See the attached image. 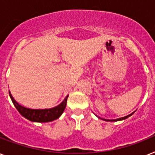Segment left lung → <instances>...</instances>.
<instances>
[{"label": "left lung", "mask_w": 155, "mask_h": 155, "mask_svg": "<svg viewBox=\"0 0 155 155\" xmlns=\"http://www.w3.org/2000/svg\"><path fill=\"white\" fill-rule=\"evenodd\" d=\"M134 114V113H130V114H129V115L125 116V117H120V118H117V119H111V120H109V119H103V120H107V121H117V120H124V119H126V118H128L129 117H130L131 115H133Z\"/></svg>", "instance_id": "left-lung-1"}]
</instances>
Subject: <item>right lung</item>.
I'll return each mask as SVG.
<instances>
[{
  "label": "right lung",
  "mask_w": 155,
  "mask_h": 155,
  "mask_svg": "<svg viewBox=\"0 0 155 155\" xmlns=\"http://www.w3.org/2000/svg\"><path fill=\"white\" fill-rule=\"evenodd\" d=\"M9 97L18 112L26 119L36 122H49L55 120L62 115L66 108L68 96L58 105L51 108H44V109H34V108L24 107L16 101L13 96L11 95L10 92H9Z\"/></svg>",
  "instance_id": "1"
}]
</instances>
